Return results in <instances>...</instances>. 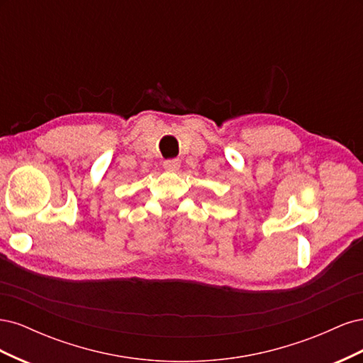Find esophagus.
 I'll return each instance as SVG.
<instances>
[{"mask_svg":"<svg viewBox=\"0 0 363 363\" xmlns=\"http://www.w3.org/2000/svg\"><path fill=\"white\" fill-rule=\"evenodd\" d=\"M163 168L167 171H177L180 168V159H169L163 162Z\"/></svg>","mask_w":363,"mask_h":363,"instance_id":"obj_1","label":"esophagus"}]
</instances>
